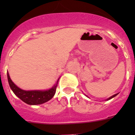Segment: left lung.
<instances>
[{"instance_id": "1", "label": "left lung", "mask_w": 135, "mask_h": 135, "mask_svg": "<svg viewBox=\"0 0 135 135\" xmlns=\"http://www.w3.org/2000/svg\"><path fill=\"white\" fill-rule=\"evenodd\" d=\"M117 94H114V95H113V96H111V97H109V98H107V100H109L112 99V98H114V97H115V96H117Z\"/></svg>"}]
</instances>
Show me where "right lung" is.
I'll list each match as a JSON object with an SVG mask.
<instances>
[{
	"label": "right lung",
	"instance_id": "obj_1",
	"mask_svg": "<svg viewBox=\"0 0 135 135\" xmlns=\"http://www.w3.org/2000/svg\"><path fill=\"white\" fill-rule=\"evenodd\" d=\"M7 79H8V83L11 89L17 97H18L24 103L28 105H40V104L44 103L50 100L54 96L56 92V88L60 78L58 79L55 85L52 86V88L49 89V90L44 91H26L18 88L12 81L8 72H7Z\"/></svg>",
	"mask_w": 135,
	"mask_h": 135
}]
</instances>
